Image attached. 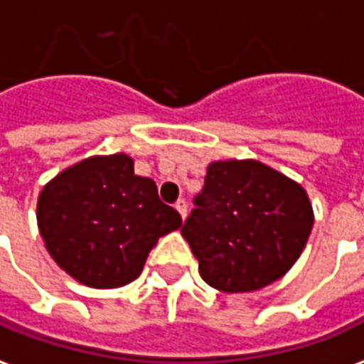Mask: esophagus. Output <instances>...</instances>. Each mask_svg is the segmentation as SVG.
Masks as SVG:
<instances>
[{
  "label": "esophagus",
  "mask_w": 364,
  "mask_h": 364,
  "mask_svg": "<svg viewBox=\"0 0 364 364\" xmlns=\"http://www.w3.org/2000/svg\"><path fill=\"white\" fill-rule=\"evenodd\" d=\"M174 208H176V211H178L182 219H186V217H188V203H186V200L176 201V205H174Z\"/></svg>",
  "instance_id": "34e87169"
}]
</instances>
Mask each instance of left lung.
I'll list each match as a JSON object with an SVG mask.
<instances>
[{
    "instance_id": "left-lung-1",
    "label": "left lung",
    "mask_w": 364,
    "mask_h": 364,
    "mask_svg": "<svg viewBox=\"0 0 364 364\" xmlns=\"http://www.w3.org/2000/svg\"><path fill=\"white\" fill-rule=\"evenodd\" d=\"M312 225V203L299 182L256 159H229L208 166L182 237L208 285L252 293L294 266Z\"/></svg>"
}]
</instances>
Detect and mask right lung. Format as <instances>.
I'll list each match as a JSON object with an SVG mask.
<instances>
[{
    "label": "right lung",
    "mask_w": 364,
    "mask_h": 364,
    "mask_svg": "<svg viewBox=\"0 0 364 364\" xmlns=\"http://www.w3.org/2000/svg\"><path fill=\"white\" fill-rule=\"evenodd\" d=\"M36 223L55 264L92 289L137 279L156 240L182 227L126 153L87 156L55 174L38 193Z\"/></svg>",
    "instance_id": "right-lung-1"
}]
</instances>
